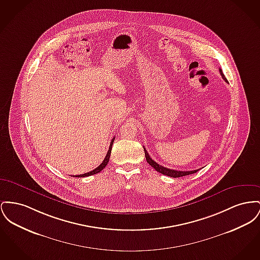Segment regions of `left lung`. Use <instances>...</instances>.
<instances>
[{
    "mask_svg": "<svg viewBox=\"0 0 260 260\" xmlns=\"http://www.w3.org/2000/svg\"><path fill=\"white\" fill-rule=\"evenodd\" d=\"M219 72L221 74V76L223 77V79L227 82V78L224 76V74L222 73V70L219 69ZM144 148V147H143ZM144 153H145V158H146V161L148 162V164L155 169L157 172L163 174V175H166L168 177H172V178H180V177H183V176H187V175H191V174H194L197 173L198 171H199V169L198 170H192V171H177V170H173V169H168L166 167H163L162 165H159L157 162H155L154 160H152V158L150 157V155L148 154V152L146 151V149L144 148Z\"/></svg>",
    "mask_w": 260,
    "mask_h": 260,
    "instance_id": "1",
    "label": "left lung"
}]
</instances>
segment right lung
Masks as SVG:
<instances>
[{"label":"right lung","mask_w":260,"mask_h":260,"mask_svg":"<svg viewBox=\"0 0 260 260\" xmlns=\"http://www.w3.org/2000/svg\"><path fill=\"white\" fill-rule=\"evenodd\" d=\"M114 140H115V138L112 139V141H111V143H110V147H109V150H108L107 154H106V157H105V159L103 160V162L97 167V168L94 169V170H92L90 172H88V173H85V174H82V175H77V176H73V177H76V178H84V177H89V176H92V175H95V174H98L99 172H101L103 169L105 168L106 166H107L108 162H109V159H110V155H111V150H112V145H113V142H114Z\"/></svg>","instance_id":"obj_1"}]
</instances>
